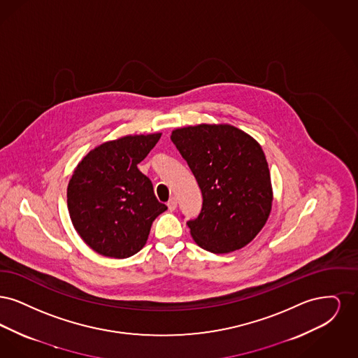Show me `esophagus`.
Listing matches in <instances>:
<instances>
[{
  "label": "esophagus",
  "mask_w": 358,
  "mask_h": 358,
  "mask_svg": "<svg viewBox=\"0 0 358 358\" xmlns=\"http://www.w3.org/2000/svg\"><path fill=\"white\" fill-rule=\"evenodd\" d=\"M168 208H169V210H174L177 208V199L176 197H171V200L168 201Z\"/></svg>",
  "instance_id": "obj_1"
}]
</instances>
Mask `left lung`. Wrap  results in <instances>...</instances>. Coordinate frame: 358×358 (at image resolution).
Masks as SVG:
<instances>
[{
    "label": "left lung",
    "instance_id": "obj_1",
    "mask_svg": "<svg viewBox=\"0 0 358 358\" xmlns=\"http://www.w3.org/2000/svg\"><path fill=\"white\" fill-rule=\"evenodd\" d=\"M171 139L203 193L200 215L187 222L193 240L213 254H228L252 241L273 206L262 146L231 124L176 129Z\"/></svg>",
    "mask_w": 358,
    "mask_h": 358
}]
</instances>
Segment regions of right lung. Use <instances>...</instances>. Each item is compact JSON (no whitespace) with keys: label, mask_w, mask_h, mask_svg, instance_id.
<instances>
[{"label":"right lung","mask_w":358,"mask_h":358,"mask_svg":"<svg viewBox=\"0 0 358 358\" xmlns=\"http://www.w3.org/2000/svg\"><path fill=\"white\" fill-rule=\"evenodd\" d=\"M159 138L161 133H154L104 142L73 171L67 187L69 217L95 252L115 259L136 255L155 217L168 209L136 166Z\"/></svg>","instance_id":"obj_1"}]
</instances>
